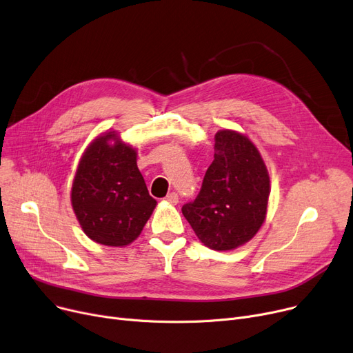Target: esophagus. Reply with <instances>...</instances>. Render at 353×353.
<instances>
[{"instance_id": "34e87169", "label": "esophagus", "mask_w": 353, "mask_h": 353, "mask_svg": "<svg viewBox=\"0 0 353 353\" xmlns=\"http://www.w3.org/2000/svg\"><path fill=\"white\" fill-rule=\"evenodd\" d=\"M164 200H166L170 204H177L179 203V196H177V193H169Z\"/></svg>"}]
</instances>
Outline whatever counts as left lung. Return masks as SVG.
<instances>
[{
	"label": "left lung",
	"instance_id": "8db88e82",
	"mask_svg": "<svg viewBox=\"0 0 353 353\" xmlns=\"http://www.w3.org/2000/svg\"><path fill=\"white\" fill-rule=\"evenodd\" d=\"M214 160L197 197L181 207L199 240L227 251L250 241L265 220L270 177L251 140L232 130L214 136Z\"/></svg>",
	"mask_w": 353,
	"mask_h": 353
}]
</instances>
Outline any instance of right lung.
Segmentation results:
<instances>
[{
  "mask_svg": "<svg viewBox=\"0 0 353 353\" xmlns=\"http://www.w3.org/2000/svg\"><path fill=\"white\" fill-rule=\"evenodd\" d=\"M109 139L115 143L110 145ZM70 197L86 236L109 247L136 240L156 207L137 169L136 150L114 132L93 140L86 149Z\"/></svg>",
  "mask_w": 353,
  "mask_h": 353,
  "instance_id": "obj_1",
  "label": "right lung"
}]
</instances>
